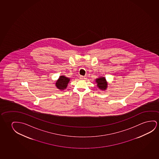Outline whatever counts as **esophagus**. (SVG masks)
I'll use <instances>...</instances> for the list:
<instances>
[{
    "instance_id": "34e87169",
    "label": "esophagus",
    "mask_w": 159,
    "mask_h": 159,
    "mask_svg": "<svg viewBox=\"0 0 159 159\" xmlns=\"http://www.w3.org/2000/svg\"><path fill=\"white\" fill-rule=\"evenodd\" d=\"M80 78L81 79V80H84V79H86V77H85V76H80Z\"/></svg>"
}]
</instances>
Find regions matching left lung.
<instances>
[{"instance_id": "obj_1", "label": "left lung", "mask_w": 159, "mask_h": 159, "mask_svg": "<svg viewBox=\"0 0 159 159\" xmlns=\"http://www.w3.org/2000/svg\"><path fill=\"white\" fill-rule=\"evenodd\" d=\"M95 82L97 83V86L98 87V88L102 90H105L107 88V82L104 77H101L99 78H96Z\"/></svg>"}]
</instances>
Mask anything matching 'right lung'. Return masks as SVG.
Wrapping results in <instances>:
<instances>
[{"mask_svg":"<svg viewBox=\"0 0 159 159\" xmlns=\"http://www.w3.org/2000/svg\"><path fill=\"white\" fill-rule=\"evenodd\" d=\"M70 80L64 76H61L56 83V87L61 90L65 89L67 87V84Z\"/></svg>","mask_w":159,"mask_h":159,"instance_id":"obj_1","label":"right lung"}]
</instances>
